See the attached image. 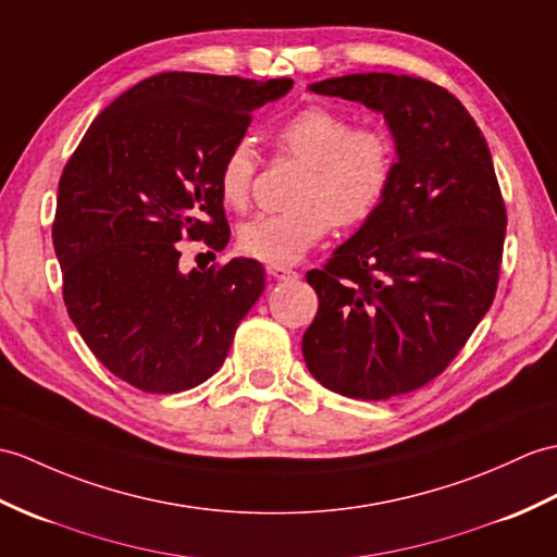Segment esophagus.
<instances>
[{
	"mask_svg": "<svg viewBox=\"0 0 557 557\" xmlns=\"http://www.w3.org/2000/svg\"><path fill=\"white\" fill-rule=\"evenodd\" d=\"M268 275L275 277V280H284V282H287V280H299V273H296V270H292L289 265H273V263H270L268 265Z\"/></svg>",
	"mask_w": 557,
	"mask_h": 557,
	"instance_id": "esophagus-1",
	"label": "esophagus"
}]
</instances>
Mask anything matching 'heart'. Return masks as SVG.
I'll return each mask as SVG.
<instances>
[{"label": "heart", "mask_w": 557, "mask_h": 557, "mask_svg": "<svg viewBox=\"0 0 557 557\" xmlns=\"http://www.w3.org/2000/svg\"><path fill=\"white\" fill-rule=\"evenodd\" d=\"M282 157L306 163L294 209L256 215L239 227V249L256 261L287 265L306 256L332 225L360 227L380 213L396 173V145L380 125H356L332 107H304L277 127ZM258 173L249 139H237L218 165V194L247 211Z\"/></svg>", "instance_id": "heart-1"}]
</instances>
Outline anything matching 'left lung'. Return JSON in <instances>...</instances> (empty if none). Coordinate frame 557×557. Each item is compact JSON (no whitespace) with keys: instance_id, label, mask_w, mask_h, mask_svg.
I'll list each match as a JSON object with an SVG mask.
<instances>
[{"instance_id":"left-lung-1","label":"left lung","mask_w":557,"mask_h":557,"mask_svg":"<svg viewBox=\"0 0 557 557\" xmlns=\"http://www.w3.org/2000/svg\"><path fill=\"white\" fill-rule=\"evenodd\" d=\"M310 89L382 111L398 161L380 213L306 273L318 313L304 360L348 398L416 392L494 304L508 215L491 151L468 109L424 77L354 73Z\"/></svg>"}]
</instances>
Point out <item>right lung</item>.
Returning a JSON list of instances; mask_svg holds the SVG:
<instances>
[{
  "mask_svg": "<svg viewBox=\"0 0 557 557\" xmlns=\"http://www.w3.org/2000/svg\"><path fill=\"white\" fill-rule=\"evenodd\" d=\"M292 85L151 75L97 115L63 168L51 225L63 304L99 363L135 389L175 394L209 380L263 294L253 258L183 275L177 242L225 249L218 165L251 111Z\"/></svg>",
  "mask_w": 557,
  "mask_h": 557,
  "instance_id": "right-lung-1",
  "label": "right lung"
}]
</instances>
